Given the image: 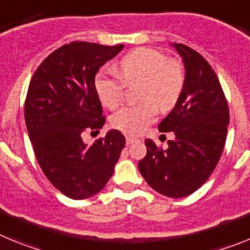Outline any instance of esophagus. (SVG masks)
<instances>
[{
  "instance_id": "34e87169",
  "label": "esophagus",
  "mask_w": 250,
  "mask_h": 250,
  "mask_svg": "<svg viewBox=\"0 0 250 250\" xmlns=\"http://www.w3.org/2000/svg\"><path fill=\"white\" fill-rule=\"evenodd\" d=\"M126 144L127 145H130V144H132V143H135L136 140H138V139L136 138H134V136H130V135H126Z\"/></svg>"
}]
</instances>
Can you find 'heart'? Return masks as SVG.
I'll return each mask as SVG.
<instances>
[{"label": "heart", "mask_w": 250, "mask_h": 250, "mask_svg": "<svg viewBox=\"0 0 250 250\" xmlns=\"http://www.w3.org/2000/svg\"><path fill=\"white\" fill-rule=\"evenodd\" d=\"M138 80H141L139 99L144 101L124 106L111 118L112 126L131 135L141 134L155 120L156 106L169 110L178 103L185 85L184 66L156 48L139 47L119 61L118 74L99 72L95 90L103 105L114 109L123 101L125 83Z\"/></svg>", "instance_id": "1"}]
</instances>
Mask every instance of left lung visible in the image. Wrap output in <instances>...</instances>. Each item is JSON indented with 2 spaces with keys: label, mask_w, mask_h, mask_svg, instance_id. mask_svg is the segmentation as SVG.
I'll return each instance as SVG.
<instances>
[{
  "label": "left lung",
  "mask_w": 250,
  "mask_h": 250,
  "mask_svg": "<svg viewBox=\"0 0 250 250\" xmlns=\"http://www.w3.org/2000/svg\"><path fill=\"white\" fill-rule=\"evenodd\" d=\"M185 66V85L178 103L159 124L173 131L167 147L145 140L146 155L139 161L145 182L169 198L198 190L211 175L224 150L229 107L218 76L207 60L183 43H174Z\"/></svg>",
  "instance_id": "obj_1"
}]
</instances>
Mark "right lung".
<instances>
[{
	"mask_svg": "<svg viewBox=\"0 0 250 250\" xmlns=\"http://www.w3.org/2000/svg\"><path fill=\"white\" fill-rule=\"evenodd\" d=\"M123 47L74 41L48 55L30 81L25 121L35 155L51 184L71 199L98 194L125 146L119 130L91 145L83 141V132L105 124L95 76Z\"/></svg>",
	"mask_w": 250,
	"mask_h": 250,
	"instance_id": "obj_1",
	"label": "right lung"
}]
</instances>
